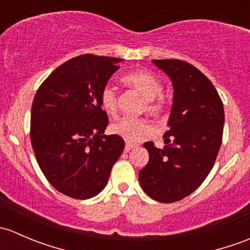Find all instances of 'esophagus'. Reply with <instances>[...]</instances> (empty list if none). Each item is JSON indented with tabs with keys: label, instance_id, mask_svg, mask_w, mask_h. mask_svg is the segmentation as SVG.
<instances>
[{
	"label": "esophagus",
	"instance_id": "obj_1",
	"mask_svg": "<svg viewBox=\"0 0 250 250\" xmlns=\"http://www.w3.org/2000/svg\"><path fill=\"white\" fill-rule=\"evenodd\" d=\"M135 147V145H133V144H129V143H125V152H129L130 150H133V148Z\"/></svg>",
	"mask_w": 250,
	"mask_h": 250
}]
</instances>
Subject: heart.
Instances as JSON below:
<instances>
[{
  "instance_id": "heart-1",
  "label": "heart",
  "mask_w": 250,
  "mask_h": 250,
  "mask_svg": "<svg viewBox=\"0 0 250 250\" xmlns=\"http://www.w3.org/2000/svg\"><path fill=\"white\" fill-rule=\"evenodd\" d=\"M122 80L125 84L143 95L148 113L158 116L163 112L165 104L160 98L163 92V84L155 75L145 70H139L125 75ZM100 105L107 115H115L117 111V97L115 89L110 85L103 88L100 93ZM110 129L113 134L129 143H137L152 133V125L147 121L140 118L122 117L113 122Z\"/></svg>"
}]
</instances>
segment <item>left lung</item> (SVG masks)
<instances>
[{"label": "left lung", "instance_id": "1", "mask_svg": "<svg viewBox=\"0 0 250 250\" xmlns=\"http://www.w3.org/2000/svg\"><path fill=\"white\" fill-rule=\"evenodd\" d=\"M152 62L172 81L173 104L165 146L144 144L150 160L139 172V183L148 197L172 203L208 176L221 146L225 113L215 87L195 66L176 59Z\"/></svg>", "mask_w": 250, "mask_h": 250}]
</instances>
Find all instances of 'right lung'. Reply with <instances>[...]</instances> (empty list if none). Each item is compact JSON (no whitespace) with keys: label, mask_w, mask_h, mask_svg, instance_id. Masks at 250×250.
I'll return each instance as SVG.
<instances>
[{"label":"right lung","mask_w":250,"mask_h":250,"mask_svg":"<svg viewBox=\"0 0 250 250\" xmlns=\"http://www.w3.org/2000/svg\"><path fill=\"white\" fill-rule=\"evenodd\" d=\"M122 59L84 54L58 66L41 84L31 107L32 148L50 185L87 200L102 192L125 148L109 125L100 93Z\"/></svg>","instance_id":"right-lung-1"}]
</instances>
